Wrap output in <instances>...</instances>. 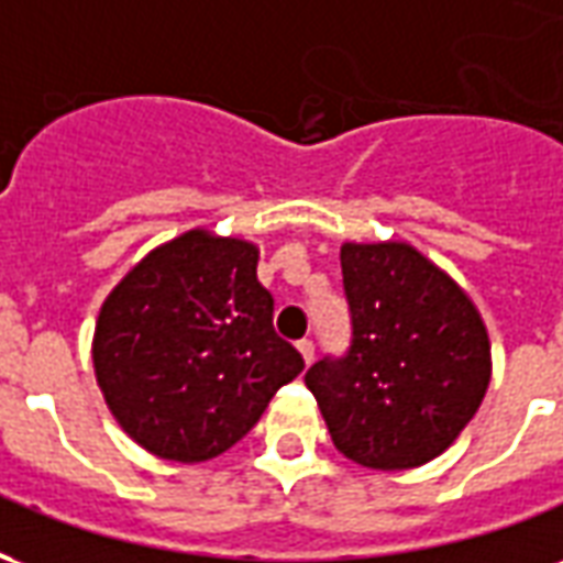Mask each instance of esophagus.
I'll list each match as a JSON object with an SVG mask.
<instances>
[{
  "label": "esophagus",
  "instance_id": "esophagus-1",
  "mask_svg": "<svg viewBox=\"0 0 563 563\" xmlns=\"http://www.w3.org/2000/svg\"><path fill=\"white\" fill-rule=\"evenodd\" d=\"M298 353H301V358H305V365H310V362H313V353H317V346H313V341H298Z\"/></svg>",
  "mask_w": 563,
  "mask_h": 563
}]
</instances>
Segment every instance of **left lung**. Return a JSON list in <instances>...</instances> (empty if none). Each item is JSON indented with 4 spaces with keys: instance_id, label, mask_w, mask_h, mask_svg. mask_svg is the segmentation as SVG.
<instances>
[{
    "instance_id": "8db88e82",
    "label": "left lung",
    "mask_w": 563,
    "mask_h": 563,
    "mask_svg": "<svg viewBox=\"0 0 563 563\" xmlns=\"http://www.w3.org/2000/svg\"><path fill=\"white\" fill-rule=\"evenodd\" d=\"M350 346L305 374L338 452L371 471L437 459L471 422L492 346L459 283L410 244H343Z\"/></svg>"
}]
</instances>
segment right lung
Instances as JSON below:
<instances>
[{
  "label": "right lung",
  "instance_id": "1",
  "mask_svg": "<svg viewBox=\"0 0 563 563\" xmlns=\"http://www.w3.org/2000/svg\"><path fill=\"white\" fill-rule=\"evenodd\" d=\"M256 265L250 241L192 229L141 258L102 305L96 379L123 431L153 455L217 459L305 371L274 331Z\"/></svg>",
  "mask_w": 563,
  "mask_h": 563
}]
</instances>
